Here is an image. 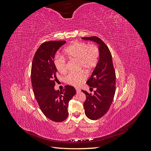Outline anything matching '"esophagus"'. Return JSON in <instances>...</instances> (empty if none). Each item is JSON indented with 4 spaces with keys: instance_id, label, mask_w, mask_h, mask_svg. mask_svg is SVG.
Wrapping results in <instances>:
<instances>
[{
    "instance_id": "esophagus-1",
    "label": "esophagus",
    "mask_w": 151,
    "mask_h": 151,
    "mask_svg": "<svg viewBox=\"0 0 151 151\" xmlns=\"http://www.w3.org/2000/svg\"><path fill=\"white\" fill-rule=\"evenodd\" d=\"M76 93H79L81 92V89H79V88H76Z\"/></svg>"
}]
</instances>
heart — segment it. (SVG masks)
I'll use <instances>...</instances> for the list:
<instances>
[{
    "label": "heart",
    "mask_w": 151,
    "mask_h": 151,
    "mask_svg": "<svg viewBox=\"0 0 151 151\" xmlns=\"http://www.w3.org/2000/svg\"><path fill=\"white\" fill-rule=\"evenodd\" d=\"M63 55L70 60L79 62V68L91 70L96 66L99 59V50L96 45H89L84 42H75L68 45L64 50ZM55 66L59 73H67L66 61L62 58L55 60ZM86 74L81 72L77 74H71L65 78L66 83L74 87H79L86 79Z\"/></svg>",
    "instance_id": "heart-1"
}]
</instances>
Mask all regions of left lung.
Here are the masks:
<instances>
[{
    "label": "left lung",
    "mask_w": 151,
    "mask_h": 151,
    "mask_svg": "<svg viewBox=\"0 0 151 151\" xmlns=\"http://www.w3.org/2000/svg\"><path fill=\"white\" fill-rule=\"evenodd\" d=\"M82 39L93 41L99 45V60L90 78L86 82L91 88V86L96 88V91L91 95L82 90L86 96L84 103L86 115L89 119L95 120L107 113L113 102L116 88L115 71L111 52L101 39L96 36Z\"/></svg>",
    "instance_id": "1"
}]
</instances>
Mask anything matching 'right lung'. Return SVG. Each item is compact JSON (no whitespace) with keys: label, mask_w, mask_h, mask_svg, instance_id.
Here are the masks:
<instances>
[{"label":"right lung","mask_w":151,"mask_h":151,"mask_svg":"<svg viewBox=\"0 0 151 151\" xmlns=\"http://www.w3.org/2000/svg\"><path fill=\"white\" fill-rule=\"evenodd\" d=\"M65 41H50L36 52L31 66V83L41 110L48 119L61 122L68 116V102L76 94L73 86H65L62 91L54 89L57 70L54 58Z\"/></svg>","instance_id":"add662e5"}]
</instances>
